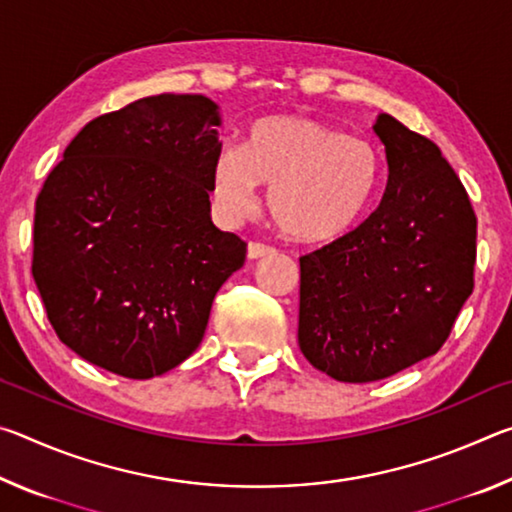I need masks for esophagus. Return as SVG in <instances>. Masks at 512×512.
<instances>
[{
  "instance_id": "obj_1",
  "label": "esophagus",
  "mask_w": 512,
  "mask_h": 512,
  "mask_svg": "<svg viewBox=\"0 0 512 512\" xmlns=\"http://www.w3.org/2000/svg\"><path fill=\"white\" fill-rule=\"evenodd\" d=\"M273 253H275L273 246L259 244V241H250V244H248V257L250 259H259V257H266V255H273Z\"/></svg>"
}]
</instances>
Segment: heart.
<instances>
[{
  "mask_svg": "<svg viewBox=\"0 0 512 512\" xmlns=\"http://www.w3.org/2000/svg\"><path fill=\"white\" fill-rule=\"evenodd\" d=\"M381 178V155L363 137L343 135L302 115H273L250 128L244 151L223 146L212 169L219 212L255 210L257 185L284 235L305 244L343 237L368 210Z\"/></svg>",
  "mask_w": 512,
  "mask_h": 512,
  "instance_id": "1",
  "label": "heart"
}]
</instances>
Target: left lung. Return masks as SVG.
I'll return each instance as SVG.
<instances>
[{
    "instance_id": "left-lung-1",
    "label": "left lung",
    "mask_w": 512,
    "mask_h": 512,
    "mask_svg": "<svg viewBox=\"0 0 512 512\" xmlns=\"http://www.w3.org/2000/svg\"><path fill=\"white\" fill-rule=\"evenodd\" d=\"M388 180L357 228L300 257L298 343L311 366L350 384L436 354L474 289L476 214L429 137L381 112Z\"/></svg>"
}]
</instances>
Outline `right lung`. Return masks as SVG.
<instances>
[{
	"mask_svg": "<svg viewBox=\"0 0 512 512\" xmlns=\"http://www.w3.org/2000/svg\"><path fill=\"white\" fill-rule=\"evenodd\" d=\"M219 112L158 94L81 128L42 185L31 273L58 339L128 379L183 363L246 241L210 219Z\"/></svg>",
	"mask_w": 512,
	"mask_h": 512,
	"instance_id": "1",
	"label": "right lung"
}]
</instances>
